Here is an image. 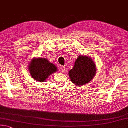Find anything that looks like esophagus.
I'll return each mask as SVG.
<instances>
[{
  "label": "esophagus",
  "mask_w": 128,
  "mask_h": 128,
  "mask_svg": "<svg viewBox=\"0 0 128 128\" xmlns=\"http://www.w3.org/2000/svg\"><path fill=\"white\" fill-rule=\"evenodd\" d=\"M60 70L61 72L64 73L65 71H66V67H65V66H60Z\"/></svg>",
  "instance_id": "34e87169"
}]
</instances>
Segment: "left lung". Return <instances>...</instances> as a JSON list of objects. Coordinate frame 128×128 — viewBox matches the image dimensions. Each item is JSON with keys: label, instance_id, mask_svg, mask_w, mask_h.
Instances as JSON below:
<instances>
[{"label": "left lung", "instance_id": "8db88e82", "mask_svg": "<svg viewBox=\"0 0 128 128\" xmlns=\"http://www.w3.org/2000/svg\"><path fill=\"white\" fill-rule=\"evenodd\" d=\"M96 73V66L90 57L80 56L74 62V68L69 72L71 82L77 86L90 82Z\"/></svg>", "mask_w": 128, "mask_h": 128}]
</instances>
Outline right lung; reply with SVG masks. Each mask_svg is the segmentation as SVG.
I'll return each instance as SVG.
<instances>
[{
  "mask_svg": "<svg viewBox=\"0 0 128 128\" xmlns=\"http://www.w3.org/2000/svg\"><path fill=\"white\" fill-rule=\"evenodd\" d=\"M28 70L32 78L36 81L44 82L50 74L58 71L54 64L44 58H34L30 62Z\"/></svg>",
  "mask_w": 128,
  "mask_h": 128,
  "instance_id": "obj_1",
  "label": "right lung"
}]
</instances>
